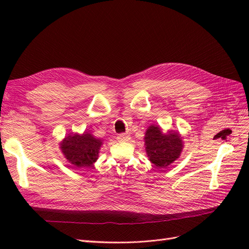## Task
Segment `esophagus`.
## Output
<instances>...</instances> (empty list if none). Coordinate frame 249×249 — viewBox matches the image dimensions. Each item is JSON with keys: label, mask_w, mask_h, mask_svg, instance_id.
<instances>
[{"label": "esophagus", "mask_w": 249, "mask_h": 249, "mask_svg": "<svg viewBox=\"0 0 249 249\" xmlns=\"http://www.w3.org/2000/svg\"><path fill=\"white\" fill-rule=\"evenodd\" d=\"M131 139L130 134H119L117 136V140L120 142H126Z\"/></svg>", "instance_id": "34e87169"}]
</instances>
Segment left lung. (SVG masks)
<instances>
[{
    "mask_svg": "<svg viewBox=\"0 0 249 249\" xmlns=\"http://www.w3.org/2000/svg\"><path fill=\"white\" fill-rule=\"evenodd\" d=\"M144 145L149 161L158 168H166L178 159L183 152L184 142L179 133H163L160 125L152 124L145 132Z\"/></svg>",
    "mask_w": 249,
    "mask_h": 249,
    "instance_id": "obj_1",
    "label": "left lung"
}]
</instances>
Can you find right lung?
<instances>
[{
	"mask_svg": "<svg viewBox=\"0 0 249 249\" xmlns=\"http://www.w3.org/2000/svg\"><path fill=\"white\" fill-rule=\"evenodd\" d=\"M59 145L65 159L73 166L78 168L91 167L99 159L103 140L95 138L90 132L71 133L59 143Z\"/></svg>",
	"mask_w": 249,
	"mask_h": 249,
	"instance_id": "add662e5",
	"label": "right lung"
}]
</instances>
